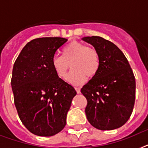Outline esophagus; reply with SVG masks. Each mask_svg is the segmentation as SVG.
<instances>
[{
	"instance_id": "34e87169",
	"label": "esophagus",
	"mask_w": 148,
	"mask_h": 148,
	"mask_svg": "<svg viewBox=\"0 0 148 148\" xmlns=\"http://www.w3.org/2000/svg\"><path fill=\"white\" fill-rule=\"evenodd\" d=\"M75 91H76L77 94H80L81 93V89L79 88H75Z\"/></svg>"
}]
</instances>
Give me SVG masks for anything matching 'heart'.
I'll return each mask as SVG.
<instances>
[{
	"instance_id": "obj_1",
	"label": "heart",
	"mask_w": 148,
	"mask_h": 148,
	"mask_svg": "<svg viewBox=\"0 0 148 148\" xmlns=\"http://www.w3.org/2000/svg\"><path fill=\"white\" fill-rule=\"evenodd\" d=\"M51 65L61 79L65 78L71 65L73 70L67 76V82L73 85H81L85 82L87 76L96 75L100 68V57L94 48L73 41L63 47L62 56L55 55L52 58Z\"/></svg>"
}]
</instances>
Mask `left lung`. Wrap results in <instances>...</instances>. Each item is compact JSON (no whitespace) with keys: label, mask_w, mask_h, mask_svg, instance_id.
<instances>
[{"label":"left lung","mask_w":148,"mask_h":148,"mask_svg":"<svg viewBox=\"0 0 148 148\" xmlns=\"http://www.w3.org/2000/svg\"><path fill=\"white\" fill-rule=\"evenodd\" d=\"M97 51L100 68L81 89L88 101L87 119L100 130L123 126L132 113L135 79L124 53L113 43L99 36L82 38Z\"/></svg>","instance_id":"1"}]
</instances>
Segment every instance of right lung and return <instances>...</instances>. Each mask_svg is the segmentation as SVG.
Wrapping results in <instances>:
<instances>
[{
  "instance_id": "add662e5",
  "label": "right lung",
  "mask_w": 148,
  "mask_h": 148,
  "mask_svg": "<svg viewBox=\"0 0 148 148\" xmlns=\"http://www.w3.org/2000/svg\"><path fill=\"white\" fill-rule=\"evenodd\" d=\"M66 41L59 37L34 39L23 47L13 65L14 103L23 124L34 135L49 137L60 132L76 95L51 65L57 50Z\"/></svg>"
}]
</instances>
